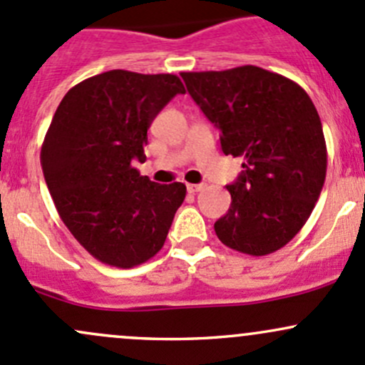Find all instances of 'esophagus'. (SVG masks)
Instances as JSON below:
<instances>
[{
    "mask_svg": "<svg viewBox=\"0 0 365 365\" xmlns=\"http://www.w3.org/2000/svg\"><path fill=\"white\" fill-rule=\"evenodd\" d=\"M202 189H205V185H202V183H189V185H187V190H189L190 194L199 192V190H202Z\"/></svg>",
    "mask_w": 365,
    "mask_h": 365,
    "instance_id": "esophagus-1",
    "label": "esophagus"
}]
</instances>
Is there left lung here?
Instances as JSON below:
<instances>
[{
  "mask_svg": "<svg viewBox=\"0 0 365 365\" xmlns=\"http://www.w3.org/2000/svg\"><path fill=\"white\" fill-rule=\"evenodd\" d=\"M187 91L220 131L222 152L243 157L227 190L231 206L215 222L225 247L267 255L302 229L327 173L317 108L301 86L259 66L182 73Z\"/></svg>",
  "mask_w": 365,
  "mask_h": 365,
  "instance_id": "8db88e82",
  "label": "left lung"
}]
</instances>
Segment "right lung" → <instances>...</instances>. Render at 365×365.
<instances>
[{
	"mask_svg": "<svg viewBox=\"0 0 365 365\" xmlns=\"http://www.w3.org/2000/svg\"><path fill=\"white\" fill-rule=\"evenodd\" d=\"M176 94H185L176 75L112 70L71 87L53 113L40 155L45 182L61 220L103 264L152 259L185 199L183 183L160 185L133 168Z\"/></svg>",
	"mask_w": 365,
	"mask_h": 365,
	"instance_id": "add662e5",
	"label": "right lung"
}]
</instances>
